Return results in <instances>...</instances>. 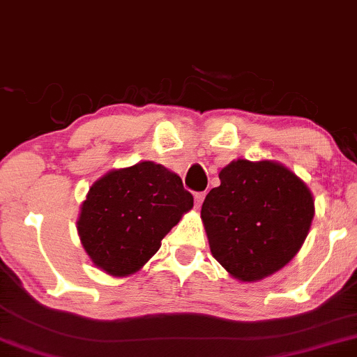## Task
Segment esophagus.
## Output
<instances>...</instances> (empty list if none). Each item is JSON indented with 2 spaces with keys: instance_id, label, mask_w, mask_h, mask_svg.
Here are the masks:
<instances>
[{
  "instance_id": "34e87169",
  "label": "esophagus",
  "mask_w": 357,
  "mask_h": 357,
  "mask_svg": "<svg viewBox=\"0 0 357 357\" xmlns=\"http://www.w3.org/2000/svg\"><path fill=\"white\" fill-rule=\"evenodd\" d=\"M204 192H196L195 195V206H196V209H199L201 208V204H203V201H204Z\"/></svg>"
}]
</instances>
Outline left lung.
Masks as SVG:
<instances>
[{
  "mask_svg": "<svg viewBox=\"0 0 357 357\" xmlns=\"http://www.w3.org/2000/svg\"><path fill=\"white\" fill-rule=\"evenodd\" d=\"M201 208L214 259L241 282L278 273L306 241L314 218L307 184L278 161L234 160Z\"/></svg>",
  "mask_w": 357,
  "mask_h": 357,
  "instance_id": "obj_1",
  "label": "left lung"
}]
</instances>
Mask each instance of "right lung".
Wrapping results in <instances>:
<instances>
[{"label":"right lung","instance_id":"obj_1","mask_svg":"<svg viewBox=\"0 0 357 357\" xmlns=\"http://www.w3.org/2000/svg\"><path fill=\"white\" fill-rule=\"evenodd\" d=\"M192 203L178 174L141 161L111 169L91 184L76 227L91 263L109 276L126 278L156 255Z\"/></svg>","mask_w":357,"mask_h":357}]
</instances>
